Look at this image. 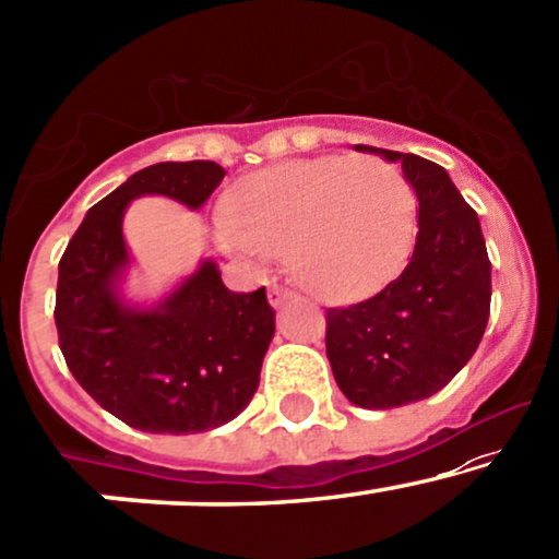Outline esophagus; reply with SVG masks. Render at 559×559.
I'll return each mask as SVG.
<instances>
[{
  "label": "esophagus",
  "mask_w": 559,
  "mask_h": 559,
  "mask_svg": "<svg viewBox=\"0 0 559 559\" xmlns=\"http://www.w3.org/2000/svg\"><path fill=\"white\" fill-rule=\"evenodd\" d=\"M267 297H270V305H273V308H284V305L297 302V294H294L292 289H286V286H278V284L270 286Z\"/></svg>",
  "instance_id": "34e87169"
}]
</instances>
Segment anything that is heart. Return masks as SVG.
Wrapping results in <instances>:
<instances>
[{
    "label": "heart",
    "instance_id": "obj_1",
    "mask_svg": "<svg viewBox=\"0 0 559 559\" xmlns=\"http://www.w3.org/2000/svg\"><path fill=\"white\" fill-rule=\"evenodd\" d=\"M219 241L251 262L289 254L294 278L326 302L382 289L406 262L416 193L377 156H321L249 175L228 201Z\"/></svg>",
    "mask_w": 559,
    "mask_h": 559
}]
</instances>
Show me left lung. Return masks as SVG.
Returning <instances> with one entry per match:
<instances>
[{"instance_id":"left-lung-1","label":"left lung","mask_w":559,"mask_h":559,"mask_svg":"<svg viewBox=\"0 0 559 559\" xmlns=\"http://www.w3.org/2000/svg\"><path fill=\"white\" fill-rule=\"evenodd\" d=\"M401 162L419 201L414 254L382 292L326 310V355L349 403L388 411L425 401L467 366L490 316L480 219L435 162L371 145Z\"/></svg>"}]
</instances>
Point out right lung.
<instances>
[{
	"label": "right lung",
	"mask_w": 559,
	"mask_h": 559,
	"mask_svg": "<svg viewBox=\"0 0 559 559\" xmlns=\"http://www.w3.org/2000/svg\"><path fill=\"white\" fill-rule=\"evenodd\" d=\"M223 177L214 162L134 171L92 206L60 257L55 326L66 364L92 401L143 432H206L236 419L260 384L275 331L265 286L230 292L204 260L156 308H130L119 297L130 201L153 193L199 210Z\"/></svg>",
	"instance_id": "add662e5"
}]
</instances>
